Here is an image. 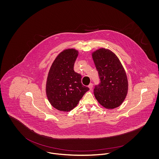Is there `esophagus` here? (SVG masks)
<instances>
[{
	"label": "esophagus",
	"instance_id": "obj_1",
	"mask_svg": "<svg viewBox=\"0 0 159 159\" xmlns=\"http://www.w3.org/2000/svg\"><path fill=\"white\" fill-rule=\"evenodd\" d=\"M88 87H89V89H90V90L91 91V90L92 89V88H93V84H92V83H90V84H89V85L88 86Z\"/></svg>",
	"mask_w": 159,
	"mask_h": 159
}]
</instances>
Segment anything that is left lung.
Instances as JSON below:
<instances>
[{"mask_svg": "<svg viewBox=\"0 0 159 159\" xmlns=\"http://www.w3.org/2000/svg\"><path fill=\"white\" fill-rule=\"evenodd\" d=\"M92 57L100 79L94 88L95 98L107 109L119 107L128 91V78L120 61L115 53L105 48L94 51Z\"/></svg>", "mask_w": 159, "mask_h": 159, "instance_id": "8db88e82", "label": "left lung"}]
</instances>
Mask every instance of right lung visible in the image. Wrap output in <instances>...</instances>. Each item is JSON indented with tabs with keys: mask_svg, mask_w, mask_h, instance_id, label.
<instances>
[{
	"mask_svg": "<svg viewBox=\"0 0 159 159\" xmlns=\"http://www.w3.org/2000/svg\"><path fill=\"white\" fill-rule=\"evenodd\" d=\"M78 53L73 48L64 50L53 61L48 73L46 96L50 104L61 111L73 110L89 90L82 84V76L74 71Z\"/></svg>",
	"mask_w": 159,
	"mask_h": 159,
	"instance_id": "obj_1",
	"label": "right lung"
}]
</instances>
